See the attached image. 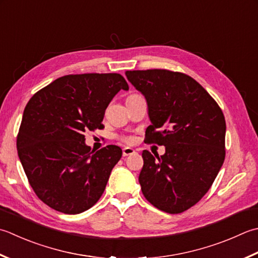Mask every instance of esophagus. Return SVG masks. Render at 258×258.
Wrapping results in <instances>:
<instances>
[{
  "label": "esophagus",
  "mask_w": 258,
  "mask_h": 258,
  "mask_svg": "<svg viewBox=\"0 0 258 258\" xmlns=\"http://www.w3.org/2000/svg\"><path fill=\"white\" fill-rule=\"evenodd\" d=\"M134 152H135V151L132 148H127V146H126V148L123 149V156L131 155V154H133Z\"/></svg>",
  "instance_id": "1"
}]
</instances>
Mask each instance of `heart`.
I'll return each instance as SVG.
<instances>
[{"label":"heart","instance_id":"heart-1","mask_svg":"<svg viewBox=\"0 0 258 258\" xmlns=\"http://www.w3.org/2000/svg\"><path fill=\"white\" fill-rule=\"evenodd\" d=\"M123 140L125 141V142H127V143L133 142V138H131V136H125V138H123Z\"/></svg>","mask_w":258,"mask_h":258}]
</instances>
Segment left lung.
Wrapping results in <instances>:
<instances>
[{"mask_svg": "<svg viewBox=\"0 0 258 258\" xmlns=\"http://www.w3.org/2000/svg\"><path fill=\"white\" fill-rule=\"evenodd\" d=\"M125 75L148 103L151 125L145 142L165 146L161 156L143 151L142 192L160 210L183 213L207 194L224 163V114L203 86L185 74L149 69Z\"/></svg>", "mask_w": 258, "mask_h": 258, "instance_id": "left-lung-1", "label": "left lung"}]
</instances>
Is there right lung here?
<instances>
[{
	"label": "right lung",
	"mask_w": 258,
	"mask_h": 258,
	"mask_svg": "<svg viewBox=\"0 0 258 258\" xmlns=\"http://www.w3.org/2000/svg\"><path fill=\"white\" fill-rule=\"evenodd\" d=\"M128 85L119 74L67 75L32 96L23 112L17 149L38 198L60 213L76 215L97 203L122 149L97 151L84 132L103 127L105 109Z\"/></svg>",
	"instance_id": "1"
}]
</instances>
